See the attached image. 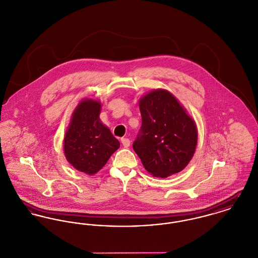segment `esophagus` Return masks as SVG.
<instances>
[{
	"label": "esophagus",
	"mask_w": 258,
	"mask_h": 258,
	"mask_svg": "<svg viewBox=\"0 0 258 258\" xmlns=\"http://www.w3.org/2000/svg\"><path fill=\"white\" fill-rule=\"evenodd\" d=\"M120 141H121L123 147H125V148H127L131 145V140L128 139H121Z\"/></svg>",
	"instance_id": "obj_1"
}]
</instances>
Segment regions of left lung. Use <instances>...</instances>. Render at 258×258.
<instances>
[{
  "label": "left lung",
  "mask_w": 258,
  "mask_h": 258,
  "mask_svg": "<svg viewBox=\"0 0 258 258\" xmlns=\"http://www.w3.org/2000/svg\"><path fill=\"white\" fill-rule=\"evenodd\" d=\"M142 124L133 147L145 170L167 178L183 170L198 144V128L177 98L155 89L139 99Z\"/></svg>",
  "instance_id": "left-lung-1"
}]
</instances>
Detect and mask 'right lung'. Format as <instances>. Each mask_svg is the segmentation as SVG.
<instances>
[{"label": "right lung", "mask_w": 258, "mask_h": 258, "mask_svg": "<svg viewBox=\"0 0 258 258\" xmlns=\"http://www.w3.org/2000/svg\"><path fill=\"white\" fill-rule=\"evenodd\" d=\"M101 103L83 99L73 113L63 139L64 156L78 171L94 175L119 147V142L102 123Z\"/></svg>", "instance_id": "1"}]
</instances>
